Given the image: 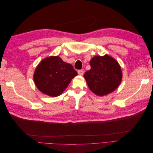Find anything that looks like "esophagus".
Returning <instances> with one entry per match:
<instances>
[{"label": "esophagus", "mask_w": 153, "mask_h": 153, "mask_svg": "<svg viewBox=\"0 0 153 153\" xmlns=\"http://www.w3.org/2000/svg\"><path fill=\"white\" fill-rule=\"evenodd\" d=\"M78 75H84V71L82 70V69H81V70H78Z\"/></svg>", "instance_id": "esophagus-1"}]
</instances>
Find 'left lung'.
Here are the masks:
<instances>
[{
    "instance_id": "1",
    "label": "left lung",
    "mask_w": 153,
    "mask_h": 153,
    "mask_svg": "<svg viewBox=\"0 0 153 153\" xmlns=\"http://www.w3.org/2000/svg\"><path fill=\"white\" fill-rule=\"evenodd\" d=\"M89 63L91 69L85 73L84 77L93 93L103 96L117 89L121 82L123 73L116 60L106 54L93 57Z\"/></svg>"
}]
</instances>
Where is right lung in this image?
Segmentation results:
<instances>
[{
    "label": "right lung",
    "instance_id": "obj_1",
    "mask_svg": "<svg viewBox=\"0 0 153 153\" xmlns=\"http://www.w3.org/2000/svg\"><path fill=\"white\" fill-rule=\"evenodd\" d=\"M77 75L71 64L64 62L59 56H50L43 59L36 67L34 81L42 93L57 97Z\"/></svg>",
    "mask_w": 153,
    "mask_h": 153
}]
</instances>
